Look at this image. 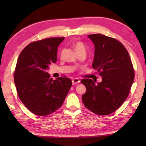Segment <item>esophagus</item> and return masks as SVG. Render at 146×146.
Returning a JSON list of instances; mask_svg holds the SVG:
<instances>
[{"label": "esophagus", "instance_id": "obj_1", "mask_svg": "<svg viewBox=\"0 0 146 146\" xmlns=\"http://www.w3.org/2000/svg\"><path fill=\"white\" fill-rule=\"evenodd\" d=\"M80 83V80L78 78H74L72 80V83L73 85L77 84V83Z\"/></svg>", "mask_w": 146, "mask_h": 146}]
</instances>
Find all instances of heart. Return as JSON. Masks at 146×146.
<instances>
[{
	"instance_id": "obj_1",
	"label": "heart",
	"mask_w": 146,
	"mask_h": 146,
	"mask_svg": "<svg viewBox=\"0 0 146 146\" xmlns=\"http://www.w3.org/2000/svg\"><path fill=\"white\" fill-rule=\"evenodd\" d=\"M74 48H75V49L76 50L77 53H78L79 52H80L82 50H85V46L84 44H83V42H80V41H76L73 44Z\"/></svg>"
}]
</instances>
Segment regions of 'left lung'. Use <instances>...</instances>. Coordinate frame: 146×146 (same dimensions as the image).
Listing matches in <instances>:
<instances>
[{
    "label": "left lung",
    "instance_id": "1",
    "mask_svg": "<svg viewBox=\"0 0 146 146\" xmlns=\"http://www.w3.org/2000/svg\"><path fill=\"white\" fill-rule=\"evenodd\" d=\"M95 46L92 67L102 76L95 84L92 79L81 82L86 87L82 101L88 110L99 115L113 113L127 98L134 80L129 52L120 41L100 34L88 36Z\"/></svg>",
    "mask_w": 146,
    "mask_h": 146
}]
</instances>
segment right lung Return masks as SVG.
<instances>
[{"label":"right lung","mask_w":146,"mask_h":146,"mask_svg":"<svg viewBox=\"0 0 146 146\" xmlns=\"http://www.w3.org/2000/svg\"><path fill=\"white\" fill-rule=\"evenodd\" d=\"M64 38H46L30 43L21 51L14 74L20 100L37 115L53 113L63 105L72 85L64 76L53 80L46 70L57 61L58 47Z\"/></svg>","instance_id":"1"}]
</instances>
